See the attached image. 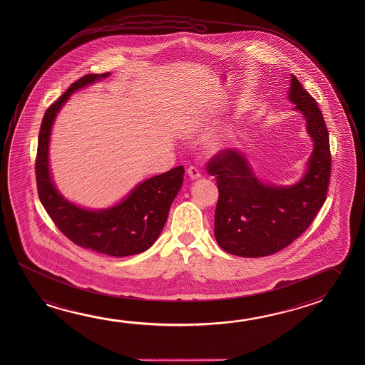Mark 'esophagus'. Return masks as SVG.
<instances>
[{
	"mask_svg": "<svg viewBox=\"0 0 365 365\" xmlns=\"http://www.w3.org/2000/svg\"><path fill=\"white\" fill-rule=\"evenodd\" d=\"M187 173H188L191 180H198V178L201 177V172H200V169H198L197 167H195V165H191V167L188 168Z\"/></svg>",
	"mask_w": 365,
	"mask_h": 365,
	"instance_id": "34e87169",
	"label": "esophagus"
}]
</instances>
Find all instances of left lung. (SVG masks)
I'll use <instances>...</instances> for the list:
<instances>
[{
	"mask_svg": "<svg viewBox=\"0 0 365 365\" xmlns=\"http://www.w3.org/2000/svg\"><path fill=\"white\" fill-rule=\"evenodd\" d=\"M289 99L304 115L313 151L297 185L259 182L238 150H220L206 169L219 190L215 238L224 251L240 257L274 255L304 233L326 201L331 177L327 127L316 99L292 75Z\"/></svg>",
	"mask_w": 365,
	"mask_h": 365,
	"instance_id": "left-lung-1",
	"label": "left lung"
}]
</instances>
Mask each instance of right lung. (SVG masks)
Wrapping results in <instances>:
<instances>
[{
  "label": "right lung",
  "instance_id": "1",
  "mask_svg": "<svg viewBox=\"0 0 365 365\" xmlns=\"http://www.w3.org/2000/svg\"><path fill=\"white\" fill-rule=\"evenodd\" d=\"M110 73H89L75 81L46 110L36 159V188L43 207L56 227L75 245L86 250L125 257L149 250L162 233L170 205L183 183V165L145 180L113 207L85 210L67 201L51 180L48 146L54 118L73 91L108 78Z\"/></svg>",
  "mask_w": 365,
  "mask_h": 365
}]
</instances>
